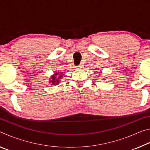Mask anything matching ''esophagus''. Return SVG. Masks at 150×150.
Here are the masks:
<instances>
[{"label":"esophagus","instance_id":"34e87169","mask_svg":"<svg viewBox=\"0 0 150 150\" xmlns=\"http://www.w3.org/2000/svg\"><path fill=\"white\" fill-rule=\"evenodd\" d=\"M82 67H83V65H79L77 66V69H81V68H82Z\"/></svg>","mask_w":150,"mask_h":150}]
</instances>
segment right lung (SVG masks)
Listing matches in <instances>:
<instances>
[{
	"mask_svg": "<svg viewBox=\"0 0 150 150\" xmlns=\"http://www.w3.org/2000/svg\"><path fill=\"white\" fill-rule=\"evenodd\" d=\"M63 76L62 73H58L55 71V73H54V75L50 77L49 82L52 83L53 85H58L60 83V79H62Z\"/></svg>",
	"mask_w": 150,
	"mask_h": 150,
	"instance_id": "add662e5",
	"label": "right lung"
}]
</instances>
